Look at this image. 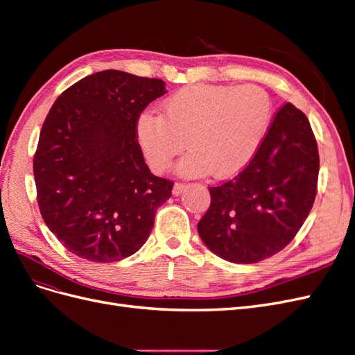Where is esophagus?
Here are the masks:
<instances>
[{"label":"esophagus","instance_id":"34e87169","mask_svg":"<svg viewBox=\"0 0 355 355\" xmlns=\"http://www.w3.org/2000/svg\"><path fill=\"white\" fill-rule=\"evenodd\" d=\"M187 184H180V182H178V184H175V187H173V196H180L182 192H184L185 189H187Z\"/></svg>","mask_w":355,"mask_h":355}]
</instances>
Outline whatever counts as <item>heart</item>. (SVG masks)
<instances>
[{"instance_id":"obj_1","label":"heart","mask_w":355,"mask_h":355,"mask_svg":"<svg viewBox=\"0 0 355 355\" xmlns=\"http://www.w3.org/2000/svg\"><path fill=\"white\" fill-rule=\"evenodd\" d=\"M272 120V101L257 85L196 84L170 94L163 115L145 112L136 121L141 151L163 173L184 148L179 173L198 178L239 175L259 151Z\"/></svg>"}]
</instances>
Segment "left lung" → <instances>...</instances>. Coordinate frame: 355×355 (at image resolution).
<instances>
[{
    "instance_id": "8db88e82",
    "label": "left lung",
    "mask_w": 355,
    "mask_h": 355,
    "mask_svg": "<svg viewBox=\"0 0 355 355\" xmlns=\"http://www.w3.org/2000/svg\"><path fill=\"white\" fill-rule=\"evenodd\" d=\"M318 168L308 118L286 103L252 163L209 188L210 207L197 225L202 243L234 263H256L282 252L313 209Z\"/></svg>"
}]
</instances>
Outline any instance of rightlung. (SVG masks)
I'll return each instance as SVG.
<instances>
[{"instance_id":"right-lung-1","label":"right lung","mask_w":355,"mask_h":355,"mask_svg":"<svg viewBox=\"0 0 355 355\" xmlns=\"http://www.w3.org/2000/svg\"><path fill=\"white\" fill-rule=\"evenodd\" d=\"M164 81L108 69L71 85L53 103L34 157L41 216L67 249L99 263L136 253L173 182L154 176L136 137Z\"/></svg>"}]
</instances>
